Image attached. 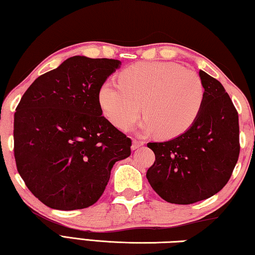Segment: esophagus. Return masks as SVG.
Returning a JSON list of instances; mask_svg holds the SVG:
<instances>
[{
	"instance_id": "34e87169",
	"label": "esophagus",
	"mask_w": 255,
	"mask_h": 255,
	"mask_svg": "<svg viewBox=\"0 0 255 255\" xmlns=\"http://www.w3.org/2000/svg\"><path fill=\"white\" fill-rule=\"evenodd\" d=\"M144 145V141L143 140H137V139H133L132 140V145H131V149L135 150L137 148L141 147V146Z\"/></svg>"
}]
</instances>
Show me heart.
Instances as JSON below:
<instances>
[{
  "label": "heart",
  "instance_id": "heart-1",
  "mask_svg": "<svg viewBox=\"0 0 255 255\" xmlns=\"http://www.w3.org/2000/svg\"><path fill=\"white\" fill-rule=\"evenodd\" d=\"M205 98L200 76L173 62L136 63L120 73L119 83L107 80L98 91L101 110L116 127L127 130L144 108L143 131L164 139L192 127Z\"/></svg>",
  "mask_w": 255,
  "mask_h": 255
}]
</instances>
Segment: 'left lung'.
Here are the masks:
<instances>
[{"label":"left lung","instance_id":"left-lung-1","mask_svg":"<svg viewBox=\"0 0 255 255\" xmlns=\"http://www.w3.org/2000/svg\"><path fill=\"white\" fill-rule=\"evenodd\" d=\"M206 98L189 130L163 143H148L155 162L147 170L150 187L167 202L190 205L225 187L240 155L239 114L219 81L199 71Z\"/></svg>","mask_w":255,"mask_h":255}]
</instances>
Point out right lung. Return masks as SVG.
Masks as SVG:
<instances>
[{
  "label": "right lung",
  "instance_id": "1",
  "mask_svg": "<svg viewBox=\"0 0 255 255\" xmlns=\"http://www.w3.org/2000/svg\"><path fill=\"white\" fill-rule=\"evenodd\" d=\"M122 65L73 56L34 80L14 114V157L25 185L42 204L83 209L102 196L112 166L131 140L102 116L98 91Z\"/></svg>",
  "mask_w": 255,
  "mask_h": 255
}]
</instances>
